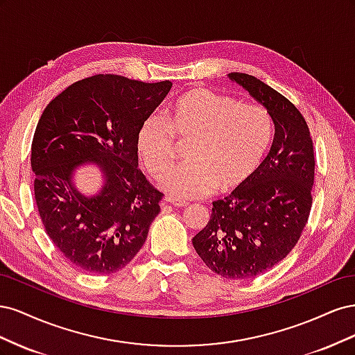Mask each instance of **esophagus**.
Listing matches in <instances>:
<instances>
[{"label":"esophagus","mask_w":355,"mask_h":355,"mask_svg":"<svg viewBox=\"0 0 355 355\" xmlns=\"http://www.w3.org/2000/svg\"><path fill=\"white\" fill-rule=\"evenodd\" d=\"M164 201L171 204V206H175V207H185L189 204L188 201H182V200H178V198H173V197H166Z\"/></svg>","instance_id":"esophagus-1"}]
</instances>
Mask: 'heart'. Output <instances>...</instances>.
<instances>
[{
	"label": "heart",
	"instance_id": "b5f03b06",
	"mask_svg": "<svg viewBox=\"0 0 355 355\" xmlns=\"http://www.w3.org/2000/svg\"><path fill=\"white\" fill-rule=\"evenodd\" d=\"M272 136V118L263 106L194 87L168 106L166 116L148 115L136 142L155 178L173 166L178 142H189L188 163L166 173L159 185L176 198H196L241 187L261 167Z\"/></svg>",
	"mask_w": 355,
	"mask_h": 355
}]
</instances>
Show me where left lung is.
Here are the masks:
<instances>
[{
    "instance_id": "8db88e82",
    "label": "left lung",
    "mask_w": 355,
    "mask_h": 355,
    "mask_svg": "<svg viewBox=\"0 0 355 355\" xmlns=\"http://www.w3.org/2000/svg\"><path fill=\"white\" fill-rule=\"evenodd\" d=\"M230 78L270 112L274 142L249 180L213 202L207 227L192 244L213 272L244 280L271 270L299 241L313 204L315 161L308 124L292 102L249 73Z\"/></svg>"
}]
</instances>
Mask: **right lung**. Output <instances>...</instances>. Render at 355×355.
Segmentation results:
<instances>
[{"mask_svg":"<svg viewBox=\"0 0 355 355\" xmlns=\"http://www.w3.org/2000/svg\"><path fill=\"white\" fill-rule=\"evenodd\" d=\"M170 87L99 73L71 84L41 114L31 146L37 209L49 239L84 272L120 271L159 213L164 194L137 168L136 136ZM85 160L107 178L92 199L70 185L71 170Z\"/></svg>","mask_w":355,"mask_h":355,"instance_id":"right-lung-1","label":"right lung"}]
</instances>
